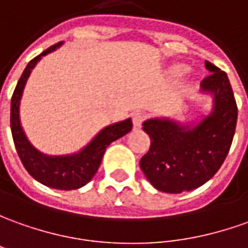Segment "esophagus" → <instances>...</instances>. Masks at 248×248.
Segmentation results:
<instances>
[{"label":"esophagus","instance_id":"34e87169","mask_svg":"<svg viewBox=\"0 0 248 248\" xmlns=\"http://www.w3.org/2000/svg\"><path fill=\"white\" fill-rule=\"evenodd\" d=\"M146 119V114L141 113V112H136L132 114V123H134L135 129H139L141 127V123Z\"/></svg>","mask_w":248,"mask_h":248}]
</instances>
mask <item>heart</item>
<instances>
[{"label": "heart", "mask_w": 248, "mask_h": 248, "mask_svg": "<svg viewBox=\"0 0 248 248\" xmlns=\"http://www.w3.org/2000/svg\"><path fill=\"white\" fill-rule=\"evenodd\" d=\"M186 71H187V67H186L185 64H175V66H173V67H170V70H169V74H170V77L174 78V79H178V78H181V77H184V75H185Z\"/></svg>", "instance_id": "obj_1"}]
</instances>
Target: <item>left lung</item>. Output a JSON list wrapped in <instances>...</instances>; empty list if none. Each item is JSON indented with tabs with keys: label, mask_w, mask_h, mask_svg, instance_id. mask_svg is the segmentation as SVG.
<instances>
[{
	"label": "left lung",
	"mask_w": 248,
	"mask_h": 248,
	"mask_svg": "<svg viewBox=\"0 0 248 248\" xmlns=\"http://www.w3.org/2000/svg\"><path fill=\"white\" fill-rule=\"evenodd\" d=\"M211 73L201 82L200 94L211 97V109L192 121L151 117L143 131L151 139L140 159L147 181L160 192H190L212 178L230 151L238 107L224 71L205 61Z\"/></svg>",
	"instance_id": "left-lung-1"
}]
</instances>
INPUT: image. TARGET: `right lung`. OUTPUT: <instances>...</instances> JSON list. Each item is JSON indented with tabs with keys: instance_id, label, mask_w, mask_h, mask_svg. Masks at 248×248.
Segmentation results:
<instances>
[{
	"instance_id": "obj_1",
	"label": "right lung",
	"mask_w": 248,
	"mask_h": 248,
	"mask_svg": "<svg viewBox=\"0 0 248 248\" xmlns=\"http://www.w3.org/2000/svg\"><path fill=\"white\" fill-rule=\"evenodd\" d=\"M63 44L58 43L47 48L35 59H32L24 70L21 78L17 82L15 93L12 95L10 104V129L16 146L17 154L23 162L27 171L43 185L59 189V190H74L85 186L94 177L101 165L102 156L107 147L112 141L117 140L127 135L132 129V120L128 117L125 120L117 121L104 127L92 140L79 151L66 155H48L39 151L27 135L20 120V102L24 89L30 78L32 70L42 61L43 56L54 52Z\"/></svg>"
}]
</instances>
